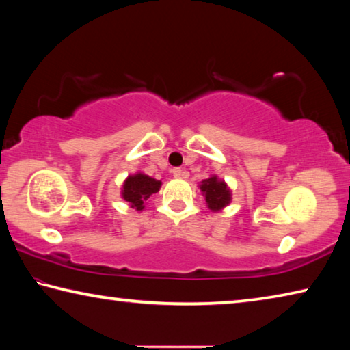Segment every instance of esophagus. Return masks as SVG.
I'll list each match as a JSON object with an SVG mask.
<instances>
[{
    "instance_id": "1",
    "label": "esophagus",
    "mask_w": 350,
    "mask_h": 350,
    "mask_svg": "<svg viewBox=\"0 0 350 350\" xmlns=\"http://www.w3.org/2000/svg\"><path fill=\"white\" fill-rule=\"evenodd\" d=\"M173 176L177 177V179H185V177H188V171L187 170H182V168H174L173 170Z\"/></svg>"
}]
</instances>
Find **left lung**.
Returning <instances> with one entry per match:
<instances>
[{
    "label": "left lung",
    "instance_id": "obj_1",
    "mask_svg": "<svg viewBox=\"0 0 350 350\" xmlns=\"http://www.w3.org/2000/svg\"><path fill=\"white\" fill-rule=\"evenodd\" d=\"M200 191L205 194L206 205L213 211L222 210L224 206L230 204V199H232V193H230L227 183L224 180H219L216 176H211L210 179L202 180Z\"/></svg>",
    "mask_w": 350,
    "mask_h": 350
}]
</instances>
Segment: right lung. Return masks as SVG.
Instances as JSON below:
<instances>
[{"label": "right lung", "mask_w": 350, "mask_h": 350, "mask_svg": "<svg viewBox=\"0 0 350 350\" xmlns=\"http://www.w3.org/2000/svg\"><path fill=\"white\" fill-rule=\"evenodd\" d=\"M162 182L152 179V177L137 173L134 176H129L123 183L122 196L123 199L129 202V205L137 211H142L145 208V202L151 194L157 193L161 188Z\"/></svg>", "instance_id": "1"}]
</instances>
